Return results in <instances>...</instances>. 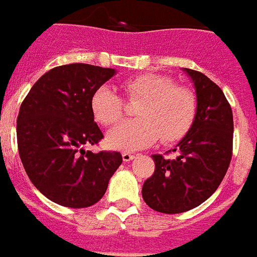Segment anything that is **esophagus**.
Returning a JSON list of instances; mask_svg holds the SVG:
<instances>
[{
    "label": "esophagus",
    "instance_id": "34e87169",
    "mask_svg": "<svg viewBox=\"0 0 257 257\" xmlns=\"http://www.w3.org/2000/svg\"><path fill=\"white\" fill-rule=\"evenodd\" d=\"M121 157H123V162H130V160H133L136 157V155H131L128 152H123Z\"/></svg>",
    "mask_w": 257,
    "mask_h": 257
}]
</instances>
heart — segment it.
Masks as SVG:
<instances>
[{"mask_svg":"<svg viewBox=\"0 0 257 257\" xmlns=\"http://www.w3.org/2000/svg\"><path fill=\"white\" fill-rule=\"evenodd\" d=\"M121 90L130 101H140L134 113L138 119L113 127L106 144L117 151H137L162 138L163 144L181 140L192 127L197 100L192 90L175 86L170 76L142 74L121 82ZM90 108L95 120L110 126L123 115V101L109 86L94 90Z\"/></svg>","mask_w":257,"mask_h":257,"instance_id":"1","label":"heart"}]
</instances>
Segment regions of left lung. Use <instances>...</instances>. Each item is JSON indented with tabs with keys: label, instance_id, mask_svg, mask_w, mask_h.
<instances>
[{
	"label": "left lung",
	"instance_id": "8db88e82",
	"mask_svg": "<svg viewBox=\"0 0 257 257\" xmlns=\"http://www.w3.org/2000/svg\"><path fill=\"white\" fill-rule=\"evenodd\" d=\"M196 89L192 127L172 151L153 155L155 172L142 186L144 201L157 212L181 213L198 207L223 181L233 153V112L223 91L208 76L185 68Z\"/></svg>",
	"mask_w": 257,
	"mask_h": 257
}]
</instances>
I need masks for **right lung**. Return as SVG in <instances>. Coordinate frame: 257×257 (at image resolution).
I'll use <instances>...</instances> for the list:
<instances>
[{"label": "right lung", "instance_id": "obj_1", "mask_svg": "<svg viewBox=\"0 0 257 257\" xmlns=\"http://www.w3.org/2000/svg\"><path fill=\"white\" fill-rule=\"evenodd\" d=\"M116 74L97 65L67 64L39 78L20 105L18 148L30 181L50 201L86 208L100 201L121 164L119 152L93 153L104 138L90 100Z\"/></svg>", "mask_w": 257, "mask_h": 257}]
</instances>
